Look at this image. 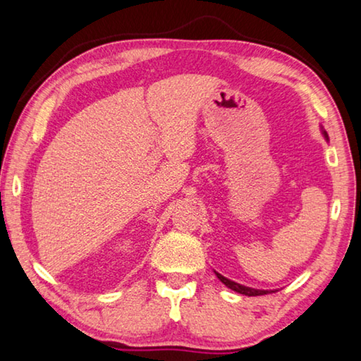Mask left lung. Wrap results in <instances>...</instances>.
<instances>
[{
  "label": "left lung",
  "mask_w": 361,
  "mask_h": 361,
  "mask_svg": "<svg viewBox=\"0 0 361 361\" xmlns=\"http://www.w3.org/2000/svg\"><path fill=\"white\" fill-rule=\"evenodd\" d=\"M323 134H324V137L328 139L326 131H323ZM216 275H217V279H219L227 288L233 289V291L240 293V294H245V296H264V294L275 293V291H269V289H254V288H247L245 285H240V283H235L232 280H228V279H226V276H222L221 274H217V271H216Z\"/></svg>",
  "instance_id": "obj_1"
}]
</instances>
